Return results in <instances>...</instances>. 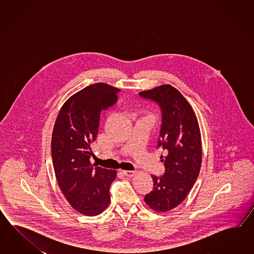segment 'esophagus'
I'll return each instance as SVG.
<instances>
[{
    "instance_id": "esophagus-1",
    "label": "esophagus",
    "mask_w": 254,
    "mask_h": 254,
    "mask_svg": "<svg viewBox=\"0 0 254 254\" xmlns=\"http://www.w3.org/2000/svg\"><path fill=\"white\" fill-rule=\"evenodd\" d=\"M123 173L127 177H133L136 174V172L135 171H123Z\"/></svg>"
}]
</instances>
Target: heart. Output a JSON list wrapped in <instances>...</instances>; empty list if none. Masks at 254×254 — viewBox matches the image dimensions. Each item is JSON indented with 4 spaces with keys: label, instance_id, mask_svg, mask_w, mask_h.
Listing matches in <instances>:
<instances>
[{
    "label": "heart",
    "instance_id": "1",
    "mask_svg": "<svg viewBox=\"0 0 254 254\" xmlns=\"http://www.w3.org/2000/svg\"><path fill=\"white\" fill-rule=\"evenodd\" d=\"M145 117H148V118H151V119H153V117H152V115H151V114L147 115V116H145Z\"/></svg>",
    "mask_w": 254,
    "mask_h": 254
}]
</instances>
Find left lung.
<instances>
[{
	"mask_svg": "<svg viewBox=\"0 0 254 254\" xmlns=\"http://www.w3.org/2000/svg\"><path fill=\"white\" fill-rule=\"evenodd\" d=\"M151 100L162 111V126L157 147L165 173L151 175L153 190L145 195L146 204L153 211L165 212L181 204L192 188L201 165V138L198 120L187 100L177 89L163 84L139 92Z\"/></svg>",
	"mask_w": 254,
	"mask_h": 254,
	"instance_id": "8db88e82",
	"label": "left lung"
}]
</instances>
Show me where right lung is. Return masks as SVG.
I'll use <instances>...</instances> for the list:
<instances>
[{
	"label": "right lung",
	"mask_w": 254,
	"mask_h": 254,
	"mask_svg": "<svg viewBox=\"0 0 254 254\" xmlns=\"http://www.w3.org/2000/svg\"><path fill=\"white\" fill-rule=\"evenodd\" d=\"M120 90L99 82L71 95L60 110L52 135V158L60 189L70 206L86 216L102 213L110 204L115 170L93 167L92 144L100 117L114 105Z\"/></svg>",
	"instance_id": "add662e5"
}]
</instances>
